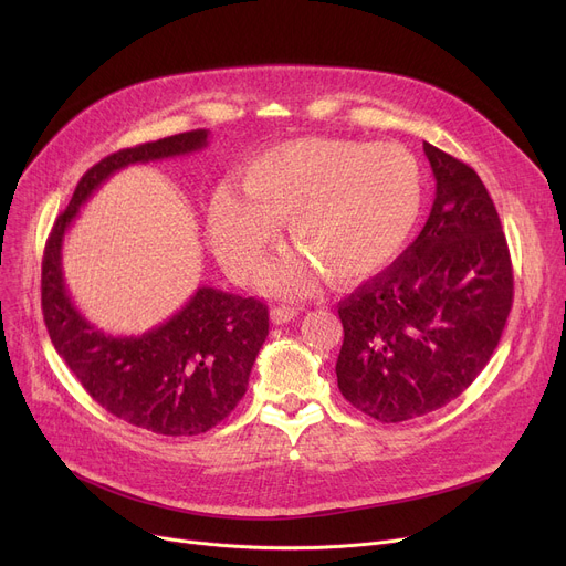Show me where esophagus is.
I'll return each mask as SVG.
<instances>
[{
  "label": "esophagus",
  "mask_w": 566,
  "mask_h": 566,
  "mask_svg": "<svg viewBox=\"0 0 566 566\" xmlns=\"http://www.w3.org/2000/svg\"><path fill=\"white\" fill-rule=\"evenodd\" d=\"M295 314H298V310L291 307V305H277L271 310V316L275 323H289L291 318H295Z\"/></svg>",
  "instance_id": "esophagus-1"
}]
</instances>
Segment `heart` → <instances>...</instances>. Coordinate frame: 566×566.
I'll return each mask as SVG.
<instances>
[{
	"label": "heart",
	"mask_w": 566,
	"mask_h": 566,
	"mask_svg": "<svg viewBox=\"0 0 566 566\" xmlns=\"http://www.w3.org/2000/svg\"><path fill=\"white\" fill-rule=\"evenodd\" d=\"M245 197L220 188L208 231L227 271L250 282L289 222L307 259L273 268L265 286L298 293L312 271L335 282L365 280L408 243L422 211L420 163L395 142L310 137L280 144L243 171Z\"/></svg>",
	"instance_id": "b5f03b06"
}]
</instances>
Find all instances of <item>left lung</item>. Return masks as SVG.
<instances>
[{"mask_svg": "<svg viewBox=\"0 0 566 566\" xmlns=\"http://www.w3.org/2000/svg\"><path fill=\"white\" fill-rule=\"evenodd\" d=\"M436 199L420 235L337 312V385L378 422H406L463 395L482 374L514 303V268L482 178L424 142Z\"/></svg>", "mask_w": 566, "mask_h": 566, "instance_id": "obj_1", "label": "left lung"}]
</instances>
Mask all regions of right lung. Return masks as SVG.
I'll use <instances>...</instances> for the list:
<instances>
[{
	"label": "right lung",
	"instance_id": "obj_1",
	"mask_svg": "<svg viewBox=\"0 0 566 566\" xmlns=\"http://www.w3.org/2000/svg\"><path fill=\"white\" fill-rule=\"evenodd\" d=\"M203 128L109 154L86 169L59 213L41 265L48 335L86 395L133 427L163 436L206 433L243 399L256 353L268 337V305L201 286L156 331L109 337L73 307L62 277V241L77 208L116 169L181 156L206 146Z\"/></svg>",
	"mask_w": 566,
	"mask_h": 566
}]
</instances>
